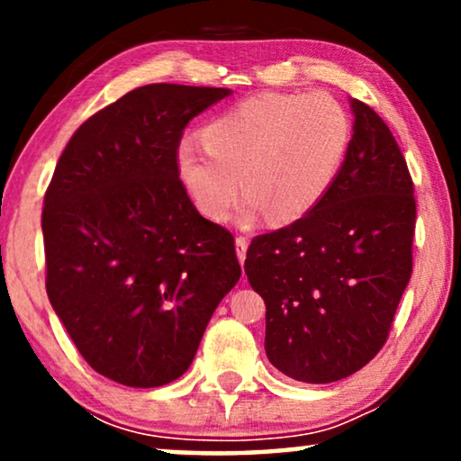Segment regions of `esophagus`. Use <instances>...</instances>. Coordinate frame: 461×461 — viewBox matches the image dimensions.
Here are the masks:
<instances>
[{
  "label": "esophagus",
  "instance_id": "obj_1",
  "mask_svg": "<svg viewBox=\"0 0 461 461\" xmlns=\"http://www.w3.org/2000/svg\"><path fill=\"white\" fill-rule=\"evenodd\" d=\"M248 245H249V241L245 237H237L235 239V249H237V258H239V262H245V256H248Z\"/></svg>",
  "mask_w": 461,
  "mask_h": 461
}]
</instances>
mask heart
Instances as JSON below:
<instances>
[{
  "instance_id": "heart-1",
  "label": "heart",
  "mask_w": 461,
  "mask_h": 461,
  "mask_svg": "<svg viewBox=\"0 0 461 461\" xmlns=\"http://www.w3.org/2000/svg\"><path fill=\"white\" fill-rule=\"evenodd\" d=\"M350 140L348 113L330 94L267 92L213 117L203 144L182 140L176 169L205 218L226 220L243 188L241 224L267 213L295 222L331 191Z\"/></svg>"
}]
</instances>
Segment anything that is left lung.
Masks as SVG:
<instances>
[{"mask_svg": "<svg viewBox=\"0 0 461 461\" xmlns=\"http://www.w3.org/2000/svg\"><path fill=\"white\" fill-rule=\"evenodd\" d=\"M352 140L331 191L294 224L251 241L249 285L267 304L264 350L306 384L344 380L386 342L411 276L413 182L393 131L350 98Z\"/></svg>", "mask_w": 461, "mask_h": 461, "instance_id": "1", "label": "left lung"}]
</instances>
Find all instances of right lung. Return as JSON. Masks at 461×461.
<instances>
[{
	"instance_id": "1",
	"label": "right lung",
	"mask_w": 461,
	"mask_h": 461,
	"mask_svg": "<svg viewBox=\"0 0 461 461\" xmlns=\"http://www.w3.org/2000/svg\"><path fill=\"white\" fill-rule=\"evenodd\" d=\"M226 96L128 92L75 131L43 199L50 304L90 367L123 386L178 380L241 276L235 239L201 216L176 169L188 122Z\"/></svg>"
}]
</instances>
